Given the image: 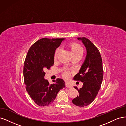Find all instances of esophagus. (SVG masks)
<instances>
[{
    "label": "esophagus",
    "instance_id": "obj_1",
    "mask_svg": "<svg viewBox=\"0 0 126 126\" xmlns=\"http://www.w3.org/2000/svg\"><path fill=\"white\" fill-rule=\"evenodd\" d=\"M66 87H67V88H72V87L70 84H69V83H68V82H67V83H66Z\"/></svg>",
    "mask_w": 126,
    "mask_h": 126
}]
</instances>
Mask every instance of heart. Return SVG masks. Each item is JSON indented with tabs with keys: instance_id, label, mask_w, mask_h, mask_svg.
<instances>
[{
	"instance_id": "obj_1",
	"label": "heart",
	"mask_w": 126,
	"mask_h": 126,
	"mask_svg": "<svg viewBox=\"0 0 126 126\" xmlns=\"http://www.w3.org/2000/svg\"><path fill=\"white\" fill-rule=\"evenodd\" d=\"M70 48L71 49V51L72 55L74 56H78V55H82L83 51V48L81 45H80L78 44L74 43L70 45ZM60 51V48H58L56 49V50L55 52L54 58L56 59L58 56V55ZM63 76L64 78L67 79L70 77V74L68 71H65L63 74Z\"/></svg>"
}]
</instances>
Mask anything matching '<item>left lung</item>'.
<instances>
[{
    "mask_svg": "<svg viewBox=\"0 0 126 126\" xmlns=\"http://www.w3.org/2000/svg\"><path fill=\"white\" fill-rule=\"evenodd\" d=\"M87 50V56L79 72L74 77V80L83 82L81 88L77 89L79 96L72 100L79 107H85L90 104L97 96L103 79L102 62L101 56L95 45L85 37H79Z\"/></svg>",
    "mask_w": 126,
    "mask_h": 126,
    "instance_id": "1",
    "label": "left lung"
}]
</instances>
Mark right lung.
<instances>
[{
	"instance_id": "add662e5",
	"label": "right lung",
	"mask_w": 126,
	"mask_h": 126,
	"mask_svg": "<svg viewBox=\"0 0 126 126\" xmlns=\"http://www.w3.org/2000/svg\"><path fill=\"white\" fill-rule=\"evenodd\" d=\"M63 38H44L34 43L27 52L24 65V78L30 97L39 106H48L56 99L59 91L65 87L61 78L50 84L44 79L46 69L54 65V55Z\"/></svg>"
}]
</instances>
